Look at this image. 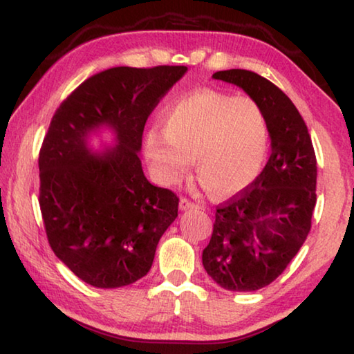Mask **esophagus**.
I'll return each instance as SVG.
<instances>
[{
	"mask_svg": "<svg viewBox=\"0 0 354 354\" xmlns=\"http://www.w3.org/2000/svg\"><path fill=\"white\" fill-rule=\"evenodd\" d=\"M178 207H180V210H189V208L198 207V204H194V202H191L187 198H182L180 202H178Z\"/></svg>",
	"mask_w": 354,
	"mask_h": 354,
	"instance_id": "1",
	"label": "esophagus"
}]
</instances>
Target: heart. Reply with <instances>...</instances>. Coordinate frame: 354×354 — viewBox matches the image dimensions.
Returning <instances> with one entry per match:
<instances>
[{"instance_id":"1","label":"heart","mask_w":354,"mask_h":354,"mask_svg":"<svg viewBox=\"0 0 354 354\" xmlns=\"http://www.w3.org/2000/svg\"><path fill=\"white\" fill-rule=\"evenodd\" d=\"M165 130L150 129L144 152L153 178L171 187L191 163L215 198L240 193L262 171L268 125L262 106L248 95L202 89L178 98L163 113Z\"/></svg>"}]
</instances>
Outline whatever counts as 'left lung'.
Listing matches in <instances>:
<instances>
[{"mask_svg": "<svg viewBox=\"0 0 354 354\" xmlns=\"http://www.w3.org/2000/svg\"><path fill=\"white\" fill-rule=\"evenodd\" d=\"M215 80L239 86L262 106L271 155L256 180L218 205L202 263L225 290L254 292L273 282L308 236L317 202V158L290 98L259 73L230 68Z\"/></svg>", "mask_w": 354, "mask_h": 354, "instance_id": "obj_1", "label": "left lung"}]
</instances>
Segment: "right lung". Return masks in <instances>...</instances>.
Instances as JSON below:
<instances>
[{"label": "right lung", "mask_w": 354, "mask_h": 354, "mask_svg": "<svg viewBox=\"0 0 354 354\" xmlns=\"http://www.w3.org/2000/svg\"><path fill=\"white\" fill-rule=\"evenodd\" d=\"M187 71L108 68L81 83L51 119L39 153L46 239L92 287L118 288L146 276L177 218V194L147 180L138 152L150 113ZM103 126L115 133V147L98 153L87 141Z\"/></svg>", "instance_id": "add662e5"}]
</instances>
